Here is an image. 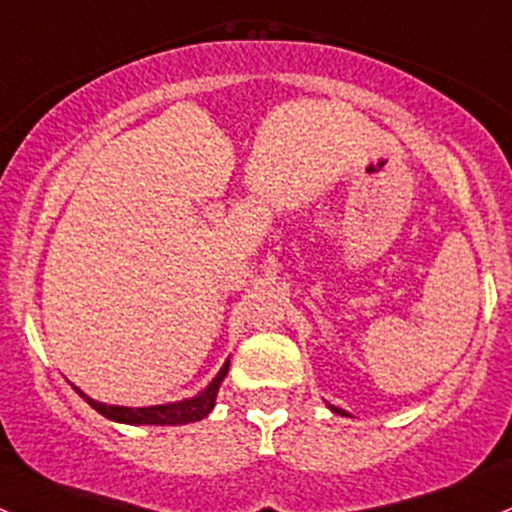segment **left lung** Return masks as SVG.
<instances>
[{
	"instance_id": "obj_1",
	"label": "left lung",
	"mask_w": 512,
	"mask_h": 512,
	"mask_svg": "<svg viewBox=\"0 0 512 512\" xmlns=\"http://www.w3.org/2000/svg\"><path fill=\"white\" fill-rule=\"evenodd\" d=\"M328 409H330V412H333V414H342V416H345V412H342L340 407H333V404H328Z\"/></svg>"
}]
</instances>
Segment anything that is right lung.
<instances>
[{"instance_id":"add662e5","label":"right lung","mask_w":512,"mask_h":512,"mask_svg":"<svg viewBox=\"0 0 512 512\" xmlns=\"http://www.w3.org/2000/svg\"><path fill=\"white\" fill-rule=\"evenodd\" d=\"M229 374V360L221 365L217 377L207 384L199 394L194 397L182 399V402H170V404H152V407H118V404H103L98 399L88 397L86 392L78 394L96 409L98 414H103L105 419L118 421V424H130V426H179V424H192V421H202L204 416L214 409L217 404V394L224 377Z\"/></svg>"}]
</instances>
